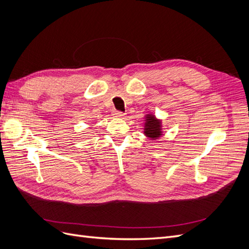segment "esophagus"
Returning a JSON list of instances; mask_svg holds the SVG:
<instances>
[{
	"label": "esophagus",
	"mask_w": 249,
	"mask_h": 249,
	"mask_svg": "<svg viewBox=\"0 0 249 249\" xmlns=\"http://www.w3.org/2000/svg\"><path fill=\"white\" fill-rule=\"evenodd\" d=\"M114 116L122 118V117L124 116V112H120V111H114Z\"/></svg>",
	"instance_id": "obj_1"
}]
</instances>
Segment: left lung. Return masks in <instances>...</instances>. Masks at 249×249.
Here are the masks:
<instances>
[{"mask_svg": "<svg viewBox=\"0 0 249 249\" xmlns=\"http://www.w3.org/2000/svg\"><path fill=\"white\" fill-rule=\"evenodd\" d=\"M161 122L157 119L153 114H147L145 117V124H144V134L150 139H157L161 137L162 129H161Z\"/></svg>", "mask_w": 249, "mask_h": 249, "instance_id": "1", "label": "left lung"}]
</instances>
